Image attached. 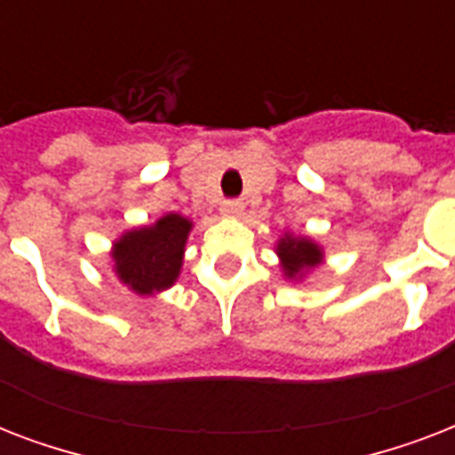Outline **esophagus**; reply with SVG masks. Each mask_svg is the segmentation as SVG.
<instances>
[{"mask_svg": "<svg viewBox=\"0 0 455 455\" xmlns=\"http://www.w3.org/2000/svg\"><path fill=\"white\" fill-rule=\"evenodd\" d=\"M243 210H245V205H243L241 200H224L220 207V212L224 214V217H228V220H235V217H241Z\"/></svg>", "mask_w": 455, "mask_h": 455, "instance_id": "34e87169", "label": "esophagus"}]
</instances>
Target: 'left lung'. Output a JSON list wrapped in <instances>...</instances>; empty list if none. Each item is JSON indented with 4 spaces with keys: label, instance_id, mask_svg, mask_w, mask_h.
<instances>
[{
    "label": "left lung",
    "instance_id": "1",
    "mask_svg": "<svg viewBox=\"0 0 455 455\" xmlns=\"http://www.w3.org/2000/svg\"><path fill=\"white\" fill-rule=\"evenodd\" d=\"M276 255L285 281H295V283L304 281L311 271L325 262L323 248L314 238L304 234H292V231H283L278 235Z\"/></svg>",
    "mask_w": 455,
    "mask_h": 455
}]
</instances>
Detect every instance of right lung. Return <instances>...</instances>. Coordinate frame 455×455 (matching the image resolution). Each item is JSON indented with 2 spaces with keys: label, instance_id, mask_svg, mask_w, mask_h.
Wrapping results in <instances>:
<instances>
[{
  "label": "right lung",
  "instance_id": "obj_1",
  "mask_svg": "<svg viewBox=\"0 0 455 455\" xmlns=\"http://www.w3.org/2000/svg\"><path fill=\"white\" fill-rule=\"evenodd\" d=\"M193 221L167 212L146 227L124 231L110 245V267L123 285L139 298H153L177 283Z\"/></svg>",
  "mask_w": 455,
  "mask_h": 455
}]
</instances>
